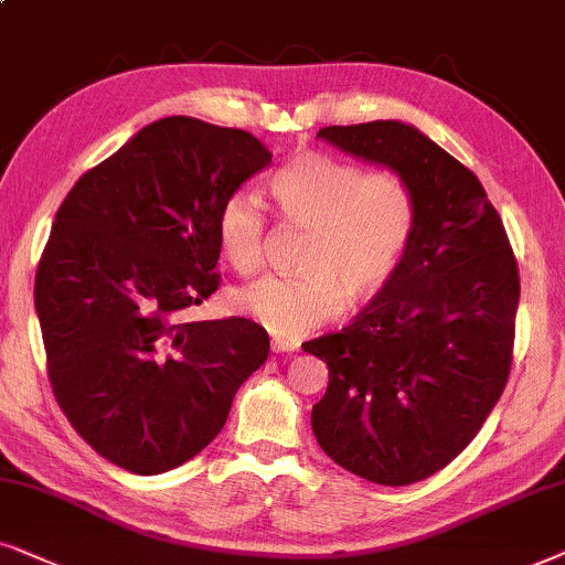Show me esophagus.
Here are the masks:
<instances>
[{
	"instance_id": "obj_1",
	"label": "esophagus",
	"mask_w": 565,
	"mask_h": 565,
	"mask_svg": "<svg viewBox=\"0 0 565 565\" xmlns=\"http://www.w3.org/2000/svg\"><path fill=\"white\" fill-rule=\"evenodd\" d=\"M270 351H274V353H291V351H297V343L274 338V341H270Z\"/></svg>"
}]
</instances>
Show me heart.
<instances>
[{"instance_id": "1", "label": "heart", "mask_w": 565, "mask_h": 565, "mask_svg": "<svg viewBox=\"0 0 565 565\" xmlns=\"http://www.w3.org/2000/svg\"><path fill=\"white\" fill-rule=\"evenodd\" d=\"M278 214L310 230L299 276H268L239 289L235 310L278 338H299L343 310V299L377 295L401 266L416 227V199L393 172H366L333 154L297 152L270 178ZM266 214L237 191L216 212V243L230 266L253 274L266 255Z\"/></svg>"}]
</instances>
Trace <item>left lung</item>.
Listing matches in <instances>:
<instances>
[{"mask_svg": "<svg viewBox=\"0 0 565 565\" xmlns=\"http://www.w3.org/2000/svg\"><path fill=\"white\" fill-rule=\"evenodd\" d=\"M343 152L397 172L416 199L401 266L341 333L302 343L328 364L312 431L330 460L380 486L447 468L507 387L519 268L476 172L401 120L326 126Z\"/></svg>", "mask_w": 565, "mask_h": 565, "instance_id": "8db88e82", "label": "left lung"}]
</instances>
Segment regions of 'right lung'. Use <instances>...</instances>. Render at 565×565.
Listing matches in <instances>:
<instances>
[{
    "label": "right lung",
    "instance_id": "add662e5",
    "mask_svg": "<svg viewBox=\"0 0 565 565\" xmlns=\"http://www.w3.org/2000/svg\"><path fill=\"white\" fill-rule=\"evenodd\" d=\"M268 162L253 134L170 116L58 206L35 274L49 382L74 431L118 468L157 476L199 455L268 359L253 320H180L220 289L222 201Z\"/></svg>",
    "mask_w": 565,
    "mask_h": 565
}]
</instances>
